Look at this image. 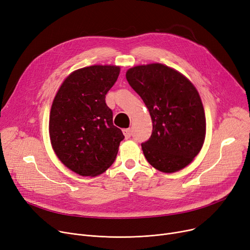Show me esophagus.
I'll list each match as a JSON object with an SVG mask.
<instances>
[{
    "instance_id": "34e87169",
    "label": "esophagus",
    "mask_w": 250,
    "mask_h": 250,
    "mask_svg": "<svg viewBox=\"0 0 250 250\" xmlns=\"http://www.w3.org/2000/svg\"><path fill=\"white\" fill-rule=\"evenodd\" d=\"M123 133H124L125 139H129L130 136H132V130H130V128H124Z\"/></svg>"
}]
</instances>
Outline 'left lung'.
<instances>
[{
	"instance_id": "obj_1",
	"label": "left lung",
	"mask_w": 250,
	"mask_h": 250,
	"mask_svg": "<svg viewBox=\"0 0 250 250\" xmlns=\"http://www.w3.org/2000/svg\"><path fill=\"white\" fill-rule=\"evenodd\" d=\"M125 77L152 118V135L142 143L147 161L165 173L188 166L200 153L206 137L198 90L188 78L162 63L137 65L127 70Z\"/></svg>"
}]
</instances>
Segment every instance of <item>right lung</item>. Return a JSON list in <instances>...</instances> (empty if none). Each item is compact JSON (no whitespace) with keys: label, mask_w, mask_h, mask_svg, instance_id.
Masks as SVG:
<instances>
[{"label":"right lung","mask_w":250,"mask_h":250,"mask_svg":"<svg viewBox=\"0 0 250 250\" xmlns=\"http://www.w3.org/2000/svg\"><path fill=\"white\" fill-rule=\"evenodd\" d=\"M116 65H91L70 74L49 114L52 149L62 163L82 176H96L114 162L125 139L113 125L105 95L120 75Z\"/></svg>","instance_id":"add662e5"}]
</instances>
